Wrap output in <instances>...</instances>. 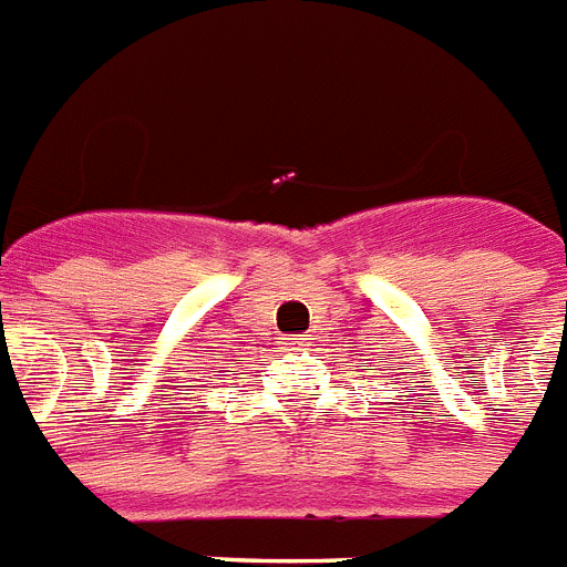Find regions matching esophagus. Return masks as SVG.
Returning <instances> with one entry per match:
<instances>
[{
  "label": "esophagus",
  "mask_w": 567,
  "mask_h": 567,
  "mask_svg": "<svg viewBox=\"0 0 567 567\" xmlns=\"http://www.w3.org/2000/svg\"><path fill=\"white\" fill-rule=\"evenodd\" d=\"M310 348V341L307 339H287L284 341V350H289V353H295V350H307Z\"/></svg>",
  "instance_id": "esophagus-1"
}]
</instances>
